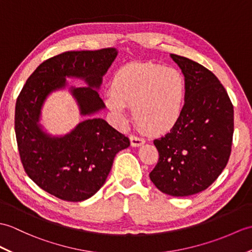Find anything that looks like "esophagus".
I'll return each mask as SVG.
<instances>
[{
    "label": "esophagus",
    "mask_w": 252,
    "mask_h": 252,
    "mask_svg": "<svg viewBox=\"0 0 252 252\" xmlns=\"http://www.w3.org/2000/svg\"><path fill=\"white\" fill-rule=\"evenodd\" d=\"M131 145L133 147H138V146H142L145 143V139L142 137H138L136 135H130Z\"/></svg>",
    "instance_id": "esophagus-1"
}]
</instances>
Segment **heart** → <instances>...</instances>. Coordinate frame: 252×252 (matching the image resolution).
<instances>
[{
  "label": "heart",
  "instance_id": "heart-1",
  "mask_svg": "<svg viewBox=\"0 0 252 252\" xmlns=\"http://www.w3.org/2000/svg\"><path fill=\"white\" fill-rule=\"evenodd\" d=\"M186 95V78L178 69L153 62L130 63L115 73L106 104L118 116H124L126 105L133 106L139 126L161 133L179 121Z\"/></svg>",
  "mask_w": 252,
  "mask_h": 252
}]
</instances>
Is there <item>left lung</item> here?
Returning a JSON list of instances; mask_svg holds the SVG:
<instances>
[{"instance_id": "1", "label": "left lung", "mask_w": 252, "mask_h": 252, "mask_svg": "<svg viewBox=\"0 0 252 252\" xmlns=\"http://www.w3.org/2000/svg\"><path fill=\"white\" fill-rule=\"evenodd\" d=\"M171 57L186 78V102L171 132L154 140L159 160L149 177L165 194L188 196L207 189L226 166L234 109L214 73L188 58Z\"/></svg>"}]
</instances>
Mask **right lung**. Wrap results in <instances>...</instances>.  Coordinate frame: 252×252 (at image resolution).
I'll use <instances>...</instances> for the list:
<instances>
[{
	"mask_svg": "<svg viewBox=\"0 0 252 252\" xmlns=\"http://www.w3.org/2000/svg\"><path fill=\"white\" fill-rule=\"evenodd\" d=\"M115 48L66 51L39 64L17 97L15 133L27 175L39 188L60 200L80 202L101 189L116 155L130 146L124 134L101 118L87 119L60 137L38 126L47 95L66 86L65 77L84 79L87 87L71 88L80 114L105 107L95 89L117 57Z\"/></svg>",
	"mask_w": 252,
	"mask_h": 252,
	"instance_id": "1",
	"label": "right lung"
}]
</instances>
